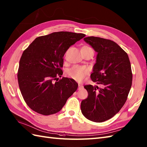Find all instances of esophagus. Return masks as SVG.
Instances as JSON below:
<instances>
[{
    "label": "esophagus",
    "instance_id": "1",
    "mask_svg": "<svg viewBox=\"0 0 147 147\" xmlns=\"http://www.w3.org/2000/svg\"><path fill=\"white\" fill-rule=\"evenodd\" d=\"M83 88V85H82V84H78V88L80 89V88Z\"/></svg>",
    "mask_w": 147,
    "mask_h": 147
}]
</instances>
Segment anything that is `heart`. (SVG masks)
Masks as SVG:
<instances>
[{"instance_id":"1","label":"heart","mask_w":147,"mask_h":147,"mask_svg":"<svg viewBox=\"0 0 147 147\" xmlns=\"http://www.w3.org/2000/svg\"><path fill=\"white\" fill-rule=\"evenodd\" d=\"M85 48H90L88 46H84L82 47V49H85ZM88 72V70L87 67H83V66H74L71 67L70 69H68L66 74L67 76L72 78V79L80 82L84 78L86 75H87Z\"/></svg>"}]
</instances>
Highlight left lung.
<instances>
[{"label":"left lung","instance_id":"8db88e82","mask_svg":"<svg viewBox=\"0 0 147 147\" xmlns=\"http://www.w3.org/2000/svg\"><path fill=\"white\" fill-rule=\"evenodd\" d=\"M84 40L98 53L90 78L100 87L84 86L88 97L82 101L81 111L87 119L103 122L116 115L127 101L132 84L131 64L115 42L94 36Z\"/></svg>","mask_w":147,"mask_h":147}]
</instances>
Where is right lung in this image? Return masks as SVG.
Masks as SVG:
<instances>
[{
  "label": "right lung",
  "instance_id": "right-lung-1",
  "mask_svg": "<svg viewBox=\"0 0 147 147\" xmlns=\"http://www.w3.org/2000/svg\"><path fill=\"white\" fill-rule=\"evenodd\" d=\"M84 34L57 32L36 38L23 52L18 69V83L24 101L44 115L56 113L77 90L74 79L61 77L63 57Z\"/></svg>",
  "mask_w": 147,
  "mask_h": 147
}]
</instances>
